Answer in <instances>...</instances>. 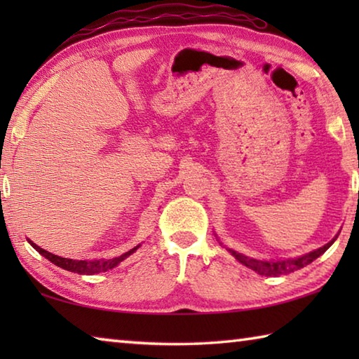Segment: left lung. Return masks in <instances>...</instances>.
<instances>
[{"mask_svg":"<svg viewBox=\"0 0 359 359\" xmlns=\"http://www.w3.org/2000/svg\"><path fill=\"white\" fill-rule=\"evenodd\" d=\"M336 238H337V236H336ZM336 238L327 242L326 245L320 247V248H317V250H313L311 253L302 255V257H299V258L282 259V261H258V259L248 258V257H245V255H242V253L231 250V248H229V253L233 255V257L238 259L239 263H242V264L247 266V267H250V269H253L255 272H258L259 276L278 277V276L290 274V272H294L297 269H301V267H304V266L311 264L313 259H317L320 255H323L327 250V248H330L334 244V241H336Z\"/></svg>","mask_w":359,"mask_h":359,"instance_id":"obj_1","label":"left lung"}]
</instances>
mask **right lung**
Here are the masks:
<instances>
[{
    "mask_svg": "<svg viewBox=\"0 0 359 359\" xmlns=\"http://www.w3.org/2000/svg\"><path fill=\"white\" fill-rule=\"evenodd\" d=\"M29 244L33 245V248H36L42 257H46L48 261H52L53 264H57L58 267H62V269L66 271H71V272H76V274H82V276H93V274H100V272H106L109 269H112V267L117 266L118 263H121L125 258H128L131 253H135L139 245L131 248L130 252H126L123 255H120L117 258H112V259H95V261H79V259H69V258H62V257H57V255L53 253H48L44 248H41L39 245H36L34 242L28 241Z\"/></svg>",
    "mask_w": 359,
    "mask_h": 359,
    "instance_id": "obj_1",
    "label": "right lung"
}]
</instances>
